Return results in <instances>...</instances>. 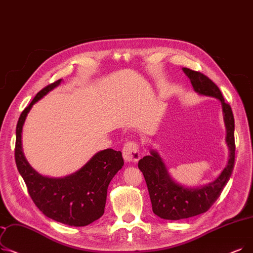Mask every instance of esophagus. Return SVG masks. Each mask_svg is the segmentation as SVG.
<instances>
[{
    "instance_id": "1",
    "label": "esophagus",
    "mask_w": 253,
    "mask_h": 253,
    "mask_svg": "<svg viewBox=\"0 0 253 253\" xmlns=\"http://www.w3.org/2000/svg\"><path fill=\"white\" fill-rule=\"evenodd\" d=\"M123 157L127 162H136L140 158L139 147L136 141H128L123 147Z\"/></svg>"
}]
</instances>
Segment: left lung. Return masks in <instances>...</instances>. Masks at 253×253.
Segmentation results:
<instances>
[{
    "label": "left lung",
    "instance_id": "obj_1",
    "mask_svg": "<svg viewBox=\"0 0 253 253\" xmlns=\"http://www.w3.org/2000/svg\"><path fill=\"white\" fill-rule=\"evenodd\" d=\"M183 71L196 93L220 100L229 154L226 167L217 179L201 187H185L174 182L156 151L151 150V155L138 161V169L148 186L153 212L167 220H180L207 212L220 196L232 175L235 163V120L232 107L224 101L219 87L208 76L189 68H183Z\"/></svg>",
    "mask_w": 253,
    "mask_h": 253
}]
</instances>
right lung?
I'll list each match as a JSON object with an SVG mask.
<instances>
[{
  "instance_id": "1",
  "label": "right lung",
  "mask_w": 253,
  "mask_h": 253,
  "mask_svg": "<svg viewBox=\"0 0 253 253\" xmlns=\"http://www.w3.org/2000/svg\"><path fill=\"white\" fill-rule=\"evenodd\" d=\"M61 82H54L38 92L21 113L16 126L15 162L31 199L43 214L70 226H85L104 213L108 185L124 166L122 153L113 149L100 151L74 173L64 178H48L30 166L21 147L23 126L32 106Z\"/></svg>"
}]
</instances>
